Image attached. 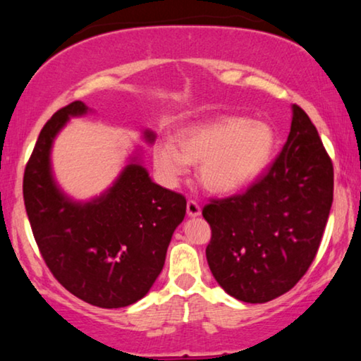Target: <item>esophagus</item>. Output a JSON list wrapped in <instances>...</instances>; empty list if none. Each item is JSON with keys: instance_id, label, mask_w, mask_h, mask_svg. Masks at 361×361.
Returning <instances> with one entry per match:
<instances>
[{"instance_id": "1", "label": "esophagus", "mask_w": 361, "mask_h": 361, "mask_svg": "<svg viewBox=\"0 0 361 361\" xmlns=\"http://www.w3.org/2000/svg\"><path fill=\"white\" fill-rule=\"evenodd\" d=\"M186 212H188V216L197 218L200 215V207H199L197 202H194V200H188Z\"/></svg>"}]
</instances>
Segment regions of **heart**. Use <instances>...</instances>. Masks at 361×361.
<instances>
[{
	"mask_svg": "<svg viewBox=\"0 0 361 361\" xmlns=\"http://www.w3.org/2000/svg\"><path fill=\"white\" fill-rule=\"evenodd\" d=\"M176 145L157 142L152 162L159 176L173 186L188 172L189 164H199V181L213 194H234L259 178L272 162L277 133L266 121L243 116L221 118L183 127Z\"/></svg>",
	"mask_w": 361,
	"mask_h": 361,
	"instance_id": "b5f03b06",
	"label": "heart"
}]
</instances>
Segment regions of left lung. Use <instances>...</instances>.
Instances as JSON below:
<instances>
[{"label": "left lung", "instance_id": "1", "mask_svg": "<svg viewBox=\"0 0 361 361\" xmlns=\"http://www.w3.org/2000/svg\"><path fill=\"white\" fill-rule=\"evenodd\" d=\"M280 156L245 192L205 205V250L219 286L243 302H267L295 286L319 250L333 204V164L298 105Z\"/></svg>", "mask_w": 361, "mask_h": 361}]
</instances>
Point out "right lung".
I'll return each instance as SVG.
<instances>
[{
    "mask_svg": "<svg viewBox=\"0 0 361 361\" xmlns=\"http://www.w3.org/2000/svg\"><path fill=\"white\" fill-rule=\"evenodd\" d=\"M94 113L73 102L46 122L23 175V200L47 267L82 301L119 309L148 295L169 243L186 215V199L151 180L140 146L105 191L78 200L59 185L52 148L71 118ZM148 145L156 133L145 129Z\"/></svg>",
    "mask_w": 361,
    "mask_h": 361,
    "instance_id": "1",
    "label": "right lung"
}]
</instances>
